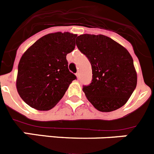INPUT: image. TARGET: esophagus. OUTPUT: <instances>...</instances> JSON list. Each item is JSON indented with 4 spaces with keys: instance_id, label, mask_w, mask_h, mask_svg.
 Returning <instances> with one entry per match:
<instances>
[{
    "instance_id": "1",
    "label": "esophagus",
    "mask_w": 154,
    "mask_h": 154,
    "mask_svg": "<svg viewBox=\"0 0 154 154\" xmlns=\"http://www.w3.org/2000/svg\"><path fill=\"white\" fill-rule=\"evenodd\" d=\"M76 76H77V79H79V78H80V73H79V72H77V74H76Z\"/></svg>"
}]
</instances>
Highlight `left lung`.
Instances as JSON below:
<instances>
[{
    "instance_id": "obj_1",
    "label": "left lung",
    "mask_w": 154,
    "mask_h": 154,
    "mask_svg": "<svg viewBox=\"0 0 154 154\" xmlns=\"http://www.w3.org/2000/svg\"><path fill=\"white\" fill-rule=\"evenodd\" d=\"M76 45L92 67L91 83L83 86L87 100L102 112L124 106L137 81L134 60L127 50L102 34L78 36Z\"/></svg>"
}]
</instances>
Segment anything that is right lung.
Returning <instances> with one entry per match:
<instances>
[{
  "label": "right lung",
  "instance_id": "right-lung-1",
  "mask_svg": "<svg viewBox=\"0 0 154 154\" xmlns=\"http://www.w3.org/2000/svg\"><path fill=\"white\" fill-rule=\"evenodd\" d=\"M77 36L68 32L47 34L21 57L17 90L29 106L39 110H51L77 79L69 70L66 58L75 48Z\"/></svg>",
  "mask_w": 154,
  "mask_h": 154
}]
</instances>
